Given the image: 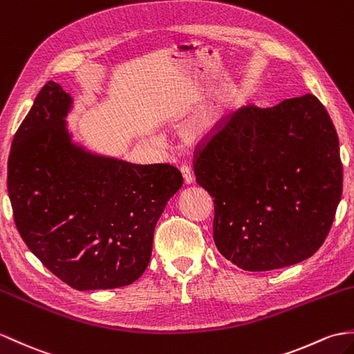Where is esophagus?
Listing matches in <instances>:
<instances>
[{"instance_id": "1", "label": "esophagus", "mask_w": 354, "mask_h": 354, "mask_svg": "<svg viewBox=\"0 0 354 354\" xmlns=\"http://www.w3.org/2000/svg\"><path fill=\"white\" fill-rule=\"evenodd\" d=\"M180 174H183V178H184V183L185 184H193V174H192V170H190V167L188 166H183L180 167Z\"/></svg>"}]
</instances>
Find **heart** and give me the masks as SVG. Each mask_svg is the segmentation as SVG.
I'll return each instance as SVG.
<instances>
[{
	"instance_id": "b5f03b06",
	"label": "heart",
	"mask_w": 354,
	"mask_h": 354,
	"mask_svg": "<svg viewBox=\"0 0 354 354\" xmlns=\"http://www.w3.org/2000/svg\"><path fill=\"white\" fill-rule=\"evenodd\" d=\"M207 127H208V119H205L203 122H201L199 125L194 128V131H197V133H203V131L207 129Z\"/></svg>"
}]
</instances>
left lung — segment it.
I'll use <instances>...</instances> for the list:
<instances>
[{"instance_id":"left-lung-1","label":"left lung","mask_w":354,"mask_h":354,"mask_svg":"<svg viewBox=\"0 0 354 354\" xmlns=\"http://www.w3.org/2000/svg\"><path fill=\"white\" fill-rule=\"evenodd\" d=\"M193 167L214 197L218 252L248 271L312 257L342 194L338 134L314 95L229 114L194 151Z\"/></svg>"}]
</instances>
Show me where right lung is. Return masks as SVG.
<instances>
[{
    "mask_svg": "<svg viewBox=\"0 0 354 354\" xmlns=\"http://www.w3.org/2000/svg\"><path fill=\"white\" fill-rule=\"evenodd\" d=\"M72 100L48 81L12 142L7 190L24 243L78 291L136 282L152 254L153 231L183 187L170 164H133L72 143Z\"/></svg>",
    "mask_w": 354,
    "mask_h": 354,
    "instance_id": "add662e5",
    "label": "right lung"
}]
</instances>
